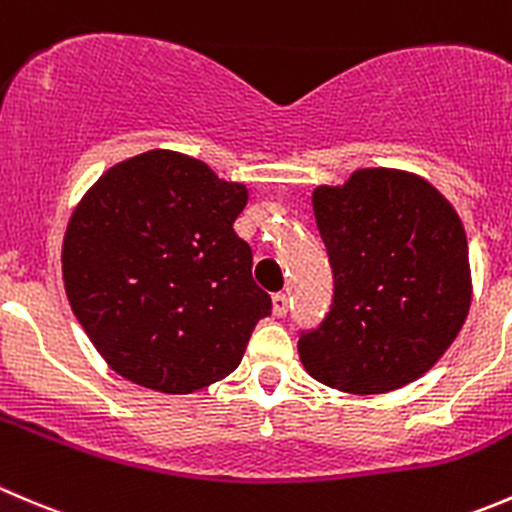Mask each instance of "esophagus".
<instances>
[{
    "label": "esophagus",
    "mask_w": 512,
    "mask_h": 512,
    "mask_svg": "<svg viewBox=\"0 0 512 512\" xmlns=\"http://www.w3.org/2000/svg\"><path fill=\"white\" fill-rule=\"evenodd\" d=\"M273 313H276L278 318L286 316V313H288V296H286V293H273Z\"/></svg>",
    "instance_id": "esophagus-1"
}]
</instances>
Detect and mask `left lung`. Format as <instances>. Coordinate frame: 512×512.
<instances>
[{
	"mask_svg": "<svg viewBox=\"0 0 512 512\" xmlns=\"http://www.w3.org/2000/svg\"><path fill=\"white\" fill-rule=\"evenodd\" d=\"M313 214L333 301L298 336L308 376L361 396L421 378L470 308L468 241L455 209L421 176L363 169L343 186H318Z\"/></svg>",
	"mask_w": 512,
	"mask_h": 512,
	"instance_id": "8db88e82",
	"label": "left lung"
}]
</instances>
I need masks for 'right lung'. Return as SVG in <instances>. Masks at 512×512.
I'll return each mask as SVG.
<instances>
[{"instance_id":"right-lung-1","label":"right lung","mask_w":512,"mask_h":512,"mask_svg":"<svg viewBox=\"0 0 512 512\" xmlns=\"http://www.w3.org/2000/svg\"><path fill=\"white\" fill-rule=\"evenodd\" d=\"M249 191L204 161L154 149L111 166L62 246L77 321L119 376L194 393L236 371L271 296L234 231Z\"/></svg>"}]
</instances>
